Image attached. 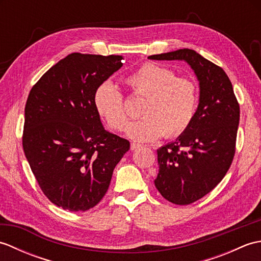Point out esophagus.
<instances>
[{
	"instance_id": "1",
	"label": "esophagus",
	"mask_w": 261,
	"mask_h": 261,
	"mask_svg": "<svg viewBox=\"0 0 261 261\" xmlns=\"http://www.w3.org/2000/svg\"><path fill=\"white\" fill-rule=\"evenodd\" d=\"M140 148H142V145H140V143H137V142L131 143V150H137V149H140Z\"/></svg>"
}]
</instances>
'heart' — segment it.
I'll use <instances>...</instances> for the list:
<instances>
[{
    "instance_id": "obj_1",
    "label": "heart",
    "mask_w": 261,
    "mask_h": 261,
    "mask_svg": "<svg viewBox=\"0 0 261 261\" xmlns=\"http://www.w3.org/2000/svg\"><path fill=\"white\" fill-rule=\"evenodd\" d=\"M132 95L141 97L140 119L127 125L131 139L148 142L176 137L190 125L197 104V87L187 77L176 76L163 65L146 63L124 79ZM94 105L111 129H125L127 115L122 93L105 82L94 94Z\"/></svg>"
}]
</instances>
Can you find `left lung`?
<instances>
[{
  "label": "left lung",
  "mask_w": 261,
  "mask_h": 261,
  "mask_svg": "<svg viewBox=\"0 0 261 261\" xmlns=\"http://www.w3.org/2000/svg\"><path fill=\"white\" fill-rule=\"evenodd\" d=\"M153 60H184L199 82V102L190 125L176 141L157 150L154 179L167 201L187 205L223 179L236 152L240 108L225 71L192 49L152 55Z\"/></svg>",
  "instance_id": "left-lung-1"
}]
</instances>
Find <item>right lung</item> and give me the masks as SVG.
<instances>
[{
    "label": "right lung",
    "mask_w": 261,
    "mask_h": 261,
    "mask_svg": "<svg viewBox=\"0 0 261 261\" xmlns=\"http://www.w3.org/2000/svg\"><path fill=\"white\" fill-rule=\"evenodd\" d=\"M122 56L74 53L41 76L24 109L22 145L49 201L87 211L108 192L130 142L107 131L94 105L96 88L122 67Z\"/></svg>",
    "instance_id": "right-lung-1"
}]
</instances>
